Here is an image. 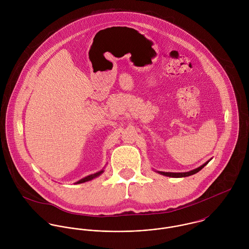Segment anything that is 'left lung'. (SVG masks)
Masks as SVG:
<instances>
[{"label":"left lung","mask_w":249,"mask_h":249,"mask_svg":"<svg viewBox=\"0 0 249 249\" xmlns=\"http://www.w3.org/2000/svg\"><path fill=\"white\" fill-rule=\"evenodd\" d=\"M212 159V158H211ZM211 159L210 160H208L207 162H205L203 165H201L200 167H198V168H196V169H195V170H192V171H190V172H186V173H166V172H159V171H155L156 173H158V174H160V175H162V176H165V177H169V178H186V177H190V176H193V175H195V174H196V173H198L199 171H201L210 161H211Z\"/></svg>","instance_id":"left-lung-1"}]
</instances>
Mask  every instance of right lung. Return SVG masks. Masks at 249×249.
I'll list each match as a JSON object with an SVG mask.
<instances>
[{
	"label": "right lung",
	"mask_w": 249,
	"mask_h": 249,
	"mask_svg": "<svg viewBox=\"0 0 249 249\" xmlns=\"http://www.w3.org/2000/svg\"><path fill=\"white\" fill-rule=\"evenodd\" d=\"M104 173H105V168H104L103 170H101V171H99V172H97V173L93 174V175L87 176V177H85V178H83L82 179H80V180L76 181L74 184H80V183H84V182L90 181V180H92V179H94V178H99V177H100V176H102Z\"/></svg>",
	"instance_id": "1"
}]
</instances>
